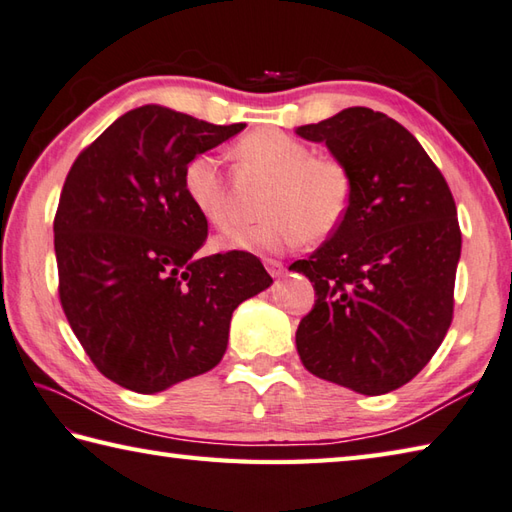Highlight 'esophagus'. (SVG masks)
Wrapping results in <instances>:
<instances>
[{"label":"esophagus","mask_w":512,"mask_h":512,"mask_svg":"<svg viewBox=\"0 0 512 512\" xmlns=\"http://www.w3.org/2000/svg\"><path fill=\"white\" fill-rule=\"evenodd\" d=\"M266 270L273 277H282L284 275V264L282 262H277V259H266Z\"/></svg>","instance_id":"1"}]
</instances>
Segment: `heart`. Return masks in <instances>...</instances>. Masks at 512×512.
<instances>
[{"mask_svg": "<svg viewBox=\"0 0 512 512\" xmlns=\"http://www.w3.org/2000/svg\"><path fill=\"white\" fill-rule=\"evenodd\" d=\"M237 155L273 179L257 224L224 230L219 248L248 253H282L304 237L322 239L342 224L350 204V175L333 157L313 155L308 144L279 130H255L237 144ZM188 202L210 224L228 226L233 217L219 159L195 155L184 168Z\"/></svg>", "mask_w": 512, "mask_h": 512, "instance_id": "1", "label": "heart"}]
</instances>
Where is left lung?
<instances>
[{"instance_id":"left-lung-1","label":"left lung","mask_w":512,"mask_h":512,"mask_svg":"<svg viewBox=\"0 0 512 512\" xmlns=\"http://www.w3.org/2000/svg\"><path fill=\"white\" fill-rule=\"evenodd\" d=\"M295 133L326 144L350 175L342 224L290 266L317 295L295 335L299 359L355 393H390L430 362L453 322L455 199L422 144L384 113L346 108Z\"/></svg>"}]
</instances>
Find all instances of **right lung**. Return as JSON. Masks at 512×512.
Returning a JSON list of instances; mask_svg holds the SVG:
<instances>
[{
	"label": "right lung",
	"mask_w": 512,
	"mask_h": 512,
	"mask_svg": "<svg viewBox=\"0 0 512 512\" xmlns=\"http://www.w3.org/2000/svg\"><path fill=\"white\" fill-rule=\"evenodd\" d=\"M244 128L146 104L70 168L53 224L59 299L110 382L153 395L215 368L233 310L273 284L242 250L195 255L208 222L188 202L184 168Z\"/></svg>",
	"instance_id": "right-lung-1"
}]
</instances>
